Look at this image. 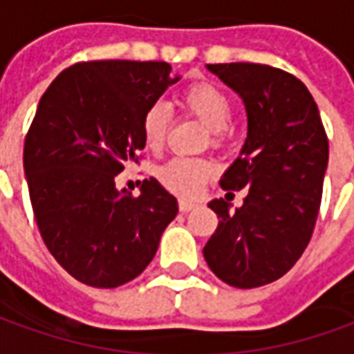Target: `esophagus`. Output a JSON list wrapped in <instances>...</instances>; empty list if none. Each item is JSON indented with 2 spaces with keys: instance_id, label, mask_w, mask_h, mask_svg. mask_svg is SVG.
Returning a JSON list of instances; mask_svg holds the SVG:
<instances>
[{
  "instance_id": "obj_1",
  "label": "esophagus",
  "mask_w": 354,
  "mask_h": 354,
  "mask_svg": "<svg viewBox=\"0 0 354 354\" xmlns=\"http://www.w3.org/2000/svg\"><path fill=\"white\" fill-rule=\"evenodd\" d=\"M196 204L194 202H189V201H179V212H183V214H187V212H191L192 208H194Z\"/></svg>"
}]
</instances>
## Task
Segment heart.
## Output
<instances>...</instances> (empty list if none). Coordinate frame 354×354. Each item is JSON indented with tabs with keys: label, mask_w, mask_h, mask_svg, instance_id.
<instances>
[{
	"label": "heart",
	"mask_w": 354,
	"mask_h": 354,
	"mask_svg": "<svg viewBox=\"0 0 354 354\" xmlns=\"http://www.w3.org/2000/svg\"><path fill=\"white\" fill-rule=\"evenodd\" d=\"M181 106L187 113L201 119L209 129V138L214 145H219L223 131L231 125L233 106L231 100L221 88L209 82H194L183 90ZM169 109L163 102H156L146 109L142 117V140L152 152H160L165 145V136L169 131ZM214 173V165L202 158H175L160 169V181L165 189L185 198L196 196L204 183Z\"/></svg>",
	"instance_id": "b5f03b06"
}]
</instances>
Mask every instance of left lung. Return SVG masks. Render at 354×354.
Wrapping results in <instances>:
<instances>
[{
    "label": "left lung",
    "mask_w": 354,
    "mask_h": 354,
    "mask_svg": "<svg viewBox=\"0 0 354 354\" xmlns=\"http://www.w3.org/2000/svg\"><path fill=\"white\" fill-rule=\"evenodd\" d=\"M208 69L243 98L248 117L245 146L219 185L248 192L235 212L223 198L209 202L219 223L204 258L231 287H262L287 274L310 243L328 135L312 94L291 73L260 63H216Z\"/></svg>",
    "instance_id": "left-lung-1"
}]
</instances>
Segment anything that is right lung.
<instances>
[{
  "instance_id": "obj_1",
  "label": "right lung",
  "mask_w": 354,
  "mask_h": 354,
  "mask_svg": "<svg viewBox=\"0 0 354 354\" xmlns=\"http://www.w3.org/2000/svg\"><path fill=\"white\" fill-rule=\"evenodd\" d=\"M165 61H80L40 98L24 138V173L36 225L59 266L80 283L113 289L152 262L175 196L156 179L140 194L117 173L138 163L142 117L171 79Z\"/></svg>"
}]
</instances>
